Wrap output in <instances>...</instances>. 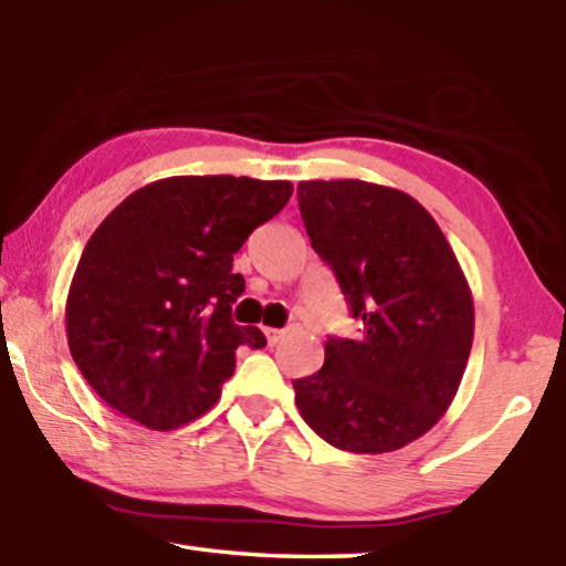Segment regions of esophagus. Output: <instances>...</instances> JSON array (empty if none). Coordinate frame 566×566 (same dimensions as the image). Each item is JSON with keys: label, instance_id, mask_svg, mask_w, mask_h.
I'll list each match as a JSON object with an SVG mask.
<instances>
[{"label": "esophagus", "instance_id": "esophagus-1", "mask_svg": "<svg viewBox=\"0 0 566 566\" xmlns=\"http://www.w3.org/2000/svg\"><path fill=\"white\" fill-rule=\"evenodd\" d=\"M264 334H266V342H270L272 344V347H274V344H280V339L284 337V329H274V327H264Z\"/></svg>", "mask_w": 566, "mask_h": 566}]
</instances>
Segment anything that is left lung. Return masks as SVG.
<instances>
[{
  "mask_svg": "<svg viewBox=\"0 0 566 566\" xmlns=\"http://www.w3.org/2000/svg\"><path fill=\"white\" fill-rule=\"evenodd\" d=\"M296 197L361 322L357 339H327L317 375L292 381L296 409L344 452H395L452 405L474 339L472 292L442 229L405 191L314 179Z\"/></svg>",
  "mask_w": 566,
  "mask_h": 566,
  "instance_id": "1",
  "label": "left lung"
}]
</instances>
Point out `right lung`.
Returning a JSON list of instances; mask_svg holds the SVG:
<instances>
[{"label": "right lung", "mask_w": 566, "mask_h": 566, "mask_svg": "<svg viewBox=\"0 0 566 566\" xmlns=\"http://www.w3.org/2000/svg\"><path fill=\"white\" fill-rule=\"evenodd\" d=\"M292 181L169 177L112 209L84 247L66 296V342L90 387L119 415L149 429L202 417L234 371L244 292L234 254L282 212Z\"/></svg>", "instance_id": "right-lung-1"}]
</instances>
